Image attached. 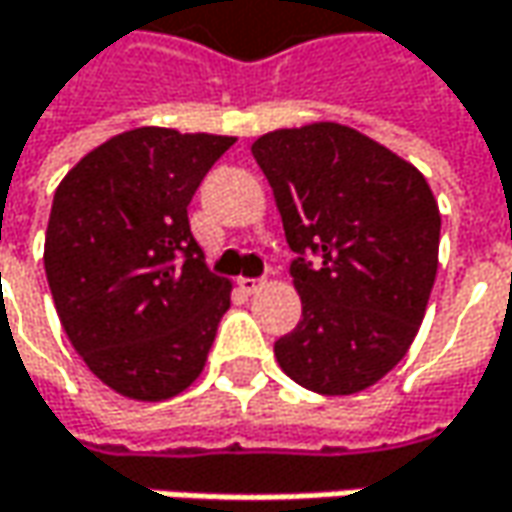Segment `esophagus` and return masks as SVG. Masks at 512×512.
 Returning a JSON list of instances; mask_svg holds the SVG:
<instances>
[{
	"label": "esophagus",
	"instance_id": "esophagus-1",
	"mask_svg": "<svg viewBox=\"0 0 512 512\" xmlns=\"http://www.w3.org/2000/svg\"><path fill=\"white\" fill-rule=\"evenodd\" d=\"M237 284H240V290H243V293H249V296H252V293H257L266 281H263V278H240Z\"/></svg>",
	"mask_w": 512,
	"mask_h": 512
}]
</instances>
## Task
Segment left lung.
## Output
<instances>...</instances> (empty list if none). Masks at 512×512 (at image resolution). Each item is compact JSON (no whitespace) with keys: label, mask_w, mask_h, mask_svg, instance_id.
I'll list each match as a JSON object with an SVG mask.
<instances>
[{"label":"left lung","mask_w":512,"mask_h":512,"mask_svg":"<svg viewBox=\"0 0 512 512\" xmlns=\"http://www.w3.org/2000/svg\"><path fill=\"white\" fill-rule=\"evenodd\" d=\"M290 249L299 325L275 340L304 390L351 395L407 354L437 278L440 210L422 172L366 134L316 122L252 146Z\"/></svg>","instance_id":"obj_1"}]
</instances>
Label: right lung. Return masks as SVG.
I'll use <instances>...</instances> for the list:
<instances>
[{
  "instance_id": "obj_1",
  "label": "right lung",
  "mask_w": 512,
  "mask_h": 512,
  "mask_svg": "<svg viewBox=\"0 0 512 512\" xmlns=\"http://www.w3.org/2000/svg\"><path fill=\"white\" fill-rule=\"evenodd\" d=\"M234 137L134 128L72 166L46 228V278L72 349L111 390L163 401L205 369L231 284L187 205Z\"/></svg>"
}]
</instances>
